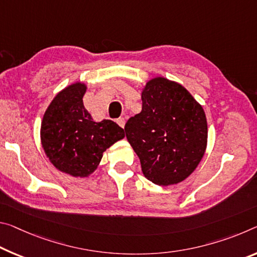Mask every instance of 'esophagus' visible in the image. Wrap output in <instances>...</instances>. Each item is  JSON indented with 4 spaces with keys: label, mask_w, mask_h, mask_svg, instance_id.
<instances>
[{
    "label": "esophagus",
    "mask_w": 257,
    "mask_h": 257,
    "mask_svg": "<svg viewBox=\"0 0 257 257\" xmlns=\"http://www.w3.org/2000/svg\"><path fill=\"white\" fill-rule=\"evenodd\" d=\"M116 123L120 125L121 128H124V124H125V120L123 119V117H120V119L116 120Z\"/></svg>",
    "instance_id": "obj_1"
}]
</instances>
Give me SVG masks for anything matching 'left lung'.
Returning <instances> with one entry per match:
<instances>
[{
	"mask_svg": "<svg viewBox=\"0 0 257 257\" xmlns=\"http://www.w3.org/2000/svg\"><path fill=\"white\" fill-rule=\"evenodd\" d=\"M124 132L144 176L160 186L186 180L205 156L208 138L201 105L182 84L164 76L146 82L142 111L127 121Z\"/></svg>",
	"mask_w": 257,
	"mask_h": 257,
	"instance_id": "left-lung-1",
	"label": "left lung"
}]
</instances>
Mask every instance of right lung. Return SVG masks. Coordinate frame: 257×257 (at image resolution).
<instances>
[{"instance_id": "obj_1", "label": "right lung", "mask_w": 257, "mask_h": 257, "mask_svg": "<svg viewBox=\"0 0 257 257\" xmlns=\"http://www.w3.org/2000/svg\"><path fill=\"white\" fill-rule=\"evenodd\" d=\"M87 84L76 81L60 90L49 104L41 122L40 138L49 161L73 177H89L103 153L124 137L111 120L93 121L83 105Z\"/></svg>"}]
</instances>
